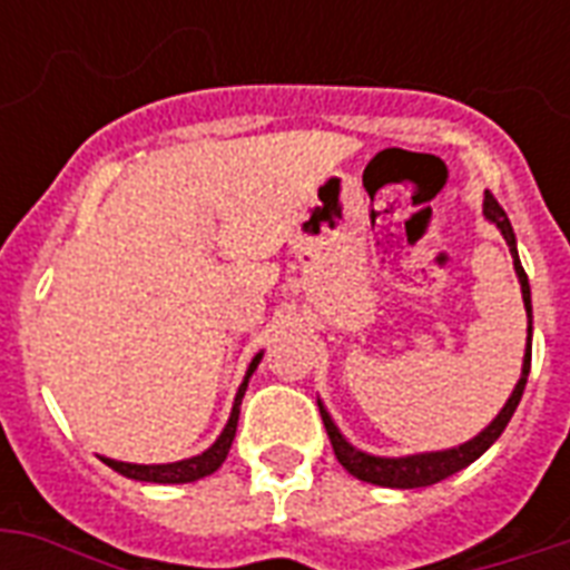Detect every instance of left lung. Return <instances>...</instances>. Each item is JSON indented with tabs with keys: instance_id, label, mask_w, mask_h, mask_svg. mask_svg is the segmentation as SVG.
<instances>
[{
	"instance_id": "1",
	"label": "left lung",
	"mask_w": 570,
	"mask_h": 570,
	"mask_svg": "<svg viewBox=\"0 0 570 570\" xmlns=\"http://www.w3.org/2000/svg\"><path fill=\"white\" fill-rule=\"evenodd\" d=\"M485 215L491 222L500 227L503 233L505 245L512 250L514 259V272L521 277V293H523V307H527V316H530V340H532V298H530V281H527V272H523L521 259H518V245H514V230L509 218H505L503 206L497 204V197L488 191L485 195ZM530 361H532V343L527 346V355H523V373L521 381H518V387L512 390V396L505 402V407L497 414V420L488 425L485 432L476 434L473 441L461 443L455 450L446 452H425V455H407V459H375V455H366V452L355 450L352 443H346V438L337 432V425L331 423L328 411L320 405L322 423H325V432L331 438V446H334V455L343 468L352 473V476L364 479V482H373V485H384V488H425L434 485V482H441V479L452 476V473H459L461 468H468L473 461L482 455V452L491 446V443L503 434V429L512 420L514 407L521 402L523 387H527V375H530Z\"/></svg>"
}]
</instances>
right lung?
<instances>
[{
  "mask_svg": "<svg viewBox=\"0 0 570 570\" xmlns=\"http://www.w3.org/2000/svg\"><path fill=\"white\" fill-rule=\"evenodd\" d=\"M259 364V355L250 361L248 373H245V381H242L239 393H236V402H233V414L224 425L222 438L204 452V455H195V459H186V461H174V464H124V461H111V459H102L109 464L111 470H118L124 476L129 479H138V482H159V485H180V482H197V479L209 476L215 470L222 468V461L227 459V452H230V443L236 438V423H239V405H242V396H245V387H248V379L250 373L257 370Z\"/></svg>",
  "mask_w": 570,
  "mask_h": 570,
  "instance_id": "1",
  "label": "right lung"
}]
</instances>
